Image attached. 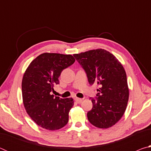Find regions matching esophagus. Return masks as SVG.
<instances>
[{
	"label": "esophagus",
	"instance_id": "esophagus-1",
	"mask_svg": "<svg viewBox=\"0 0 151 151\" xmlns=\"http://www.w3.org/2000/svg\"><path fill=\"white\" fill-rule=\"evenodd\" d=\"M75 101L77 103H81L82 101H83V99H79V98H77V97H76V98H75Z\"/></svg>",
	"mask_w": 151,
	"mask_h": 151
}]
</instances>
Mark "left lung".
Returning <instances> with one entry per match:
<instances>
[{"mask_svg":"<svg viewBox=\"0 0 151 151\" xmlns=\"http://www.w3.org/2000/svg\"><path fill=\"white\" fill-rule=\"evenodd\" d=\"M73 56L85 71L89 84L99 86L96 96L90 98L93 108L87 112L89 122L100 129L111 127L121 119L129 101L123 66L113 55L104 49Z\"/></svg>","mask_w":151,"mask_h":151,"instance_id":"obj_1","label":"left lung"}]
</instances>
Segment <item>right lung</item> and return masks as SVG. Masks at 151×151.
<instances>
[{
	"label": "right lung",
	"mask_w": 151,
	"mask_h": 151,
	"mask_svg": "<svg viewBox=\"0 0 151 151\" xmlns=\"http://www.w3.org/2000/svg\"><path fill=\"white\" fill-rule=\"evenodd\" d=\"M70 55L43 53L28 66L22 81L24 108L35 123L43 129L55 131L67 124L74 101L50 93L59 84L62 71L75 63Z\"/></svg>",
	"instance_id": "obj_1"
}]
</instances>
